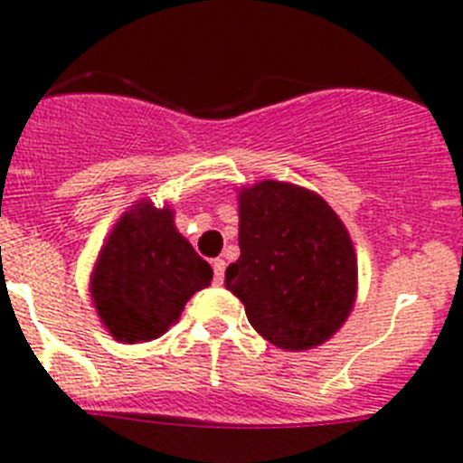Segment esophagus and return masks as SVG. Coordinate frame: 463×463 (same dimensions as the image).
I'll use <instances>...</instances> for the list:
<instances>
[{
	"mask_svg": "<svg viewBox=\"0 0 463 463\" xmlns=\"http://www.w3.org/2000/svg\"><path fill=\"white\" fill-rule=\"evenodd\" d=\"M224 269H227V264H224L222 257L213 260V280H215V285H222L224 282Z\"/></svg>",
	"mask_w": 463,
	"mask_h": 463,
	"instance_id": "esophagus-1",
	"label": "esophagus"
}]
</instances>
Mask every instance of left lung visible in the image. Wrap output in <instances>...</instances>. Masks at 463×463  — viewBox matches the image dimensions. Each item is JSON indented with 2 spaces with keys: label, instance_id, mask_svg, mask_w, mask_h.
<instances>
[{
  "label": "left lung",
  "instance_id": "obj_1",
  "mask_svg": "<svg viewBox=\"0 0 463 463\" xmlns=\"http://www.w3.org/2000/svg\"><path fill=\"white\" fill-rule=\"evenodd\" d=\"M239 248L224 285L260 336L301 353L345 325L357 298V255L317 192L282 181L241 187Z\"/></svg>",
  "mask_w": 463,
  "mask_h": 463
}]
</instances>
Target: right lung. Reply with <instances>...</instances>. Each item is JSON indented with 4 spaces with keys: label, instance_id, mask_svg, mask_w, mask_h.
Returning <instances> with one entry per match:
<instances>
[{
    "label": "right lung",
    "instance_id": "obj_1",
    "mask_svg": "<svg viewBox=\"0 0 463 463\" xmlns=\"http://www.w3.org/2000/svg\"><path fill=\"white\" fill-rule=\"evenodd\" d=\"M211 280V264L175 229L171 203L138 199L106 236L90 273V297L116 341L148 343L166 334Z\"/></svg>",
    "mask_w": 463,
    "mask_h": 463
}]
</instances>
